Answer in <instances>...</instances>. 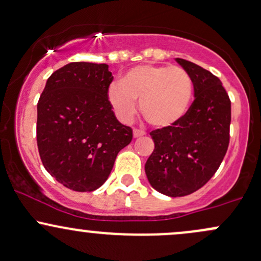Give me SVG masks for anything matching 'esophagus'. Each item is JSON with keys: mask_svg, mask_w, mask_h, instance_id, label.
I'll list each match as a JSON object with an SVG mask.
<instances>
[{"mask_svg": "<svg viewBox=\"0 0 261 261\" xmlns=\"http://www.w3.org/2000/svg\"><path fill=\"white\" fill-rule=\"evenodd\" d=\"M145 132L144 130H141V129H133V136L134 138H138V137H142L144 136Z\"/></svg>", "mask_w": 261, "mask_h": 261, "instance_id": "34e87169", "label": "esophagus"}]
</instances>
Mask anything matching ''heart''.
<instances>
[{
    "label": "heart",
    "mask_w": 261,
    "mask_h": 261,
    "mask_svg": "<svg viewBox=\"0 0 261 261\" xmlns=\"http://www.w3.org/2000/svg\"><path fill=\"white\" fill-rule=\"evenodd\" d=\"M193 98V80L181 67L142 64L125 72L120 82L108 88L109 105L122 122L141 112L153 127L164 128L183 118Z\"/></svg>",
    "instance_id": "1"
}]
</instances>
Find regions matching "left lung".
Masks as SVG:
<instances>
[{
  "label": "left lung",
  "mask_w": 261,
  "mask_h": 261,
  "mask_svg": "<svg viewBox=\"0 0 261 261\" xmlns=\"http://www.w3.org/2000/svg\"><path fill=\"white\" fill-rule=\"evenodd\" d=\"M176 62L192 77L195 99L175 124L150 132L154 150L145 163L150 186L168 197L189 195L208 183L230 139L231 103L219 78L183 58Z\"/></svg>",
  "instance_id": "left-lung-1"
}]
</instances>
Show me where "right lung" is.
I'll return each mask as SVG.
<instances>
[{
	"label": "right lung",
	"instance_id": "1",
	"mask_svg": "<svg viewBox=\"0 0 261 261\" xmlns=\"http://www.w3.org/2000/svg\"><path fill=\"white\" fill-rule=\"evenodd\" d=\"M108 64L72 62L53 72L37 105L41 161L56 180L93 192L108 179L117 154L133 138L108 100Z\"/></svg>",
	"mask_w": 261,
	"mask_h": 261
}]
</instances>
